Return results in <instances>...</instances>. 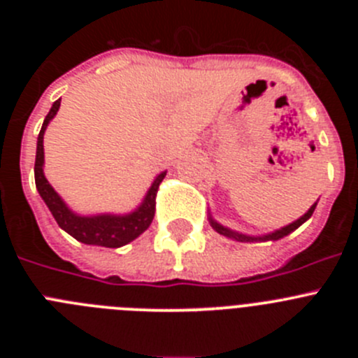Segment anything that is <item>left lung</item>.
Instances as JSON below:
<instances>
[{
	"mask_svg": "<svg viewBox=\"0 0 358 358\" xmlns=\"http://www.w3.org/2000/svg\"><path fill=\"white\" fill-rule=\"evenodd\" d=\"M315 206H317V202H314V204L308 208V211H306L305 215H301V217L297 218V220H294V222L287 224V226L280 227V229H276V231H271V233H267V235H243V233H238V231H235V229H229V227H226V226H222L220 222H217V220L211 217V213L208 215V220H210L211 227L217 231L218 235H222V236H226V238H231V240H236V242H268V240L276 242V240L290 235V233H292V231H296L297 227L301 226V224H305L306 220L312 217Z\"/></svg>",
	"mask_w": 358,
	"mask_h": 358,
	"instance_id": "1",
	"label": "left lung"
}]
</instances>
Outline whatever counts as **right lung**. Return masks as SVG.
Segmentation results:
<instances>
[{
    "instance_id": "1",
    "label": "right lung",
    "mask_w": 358,
    "mask_h": 358,
    "mask_svg": "<svg viewBox=\"0 0 358 358\" xmlns=\"http://www.w3.org/2000/svg\"><path fill=\"white\" fill-rule=\"evenodd\" d=\"M61 107V98L55 100L46 115L41 127L39 136H37V152H36V186L44 204L52 211L53 218L57 220L59 227L64 229L68 235L87 245H100V248H122L129 242L136 240L138 236L147 231L150 226L154 213H156V194L161 181L166 176V170L157 173L156 179L152 181L150 188L147 189L143 201L136 210L129 213H96V215H80L73 211L66 204L64 199L57 194L53 186L50 185L46 176H44V132L48 129L50 122L55 118L57 110Z\"/></svg>"
}]
</instances>
